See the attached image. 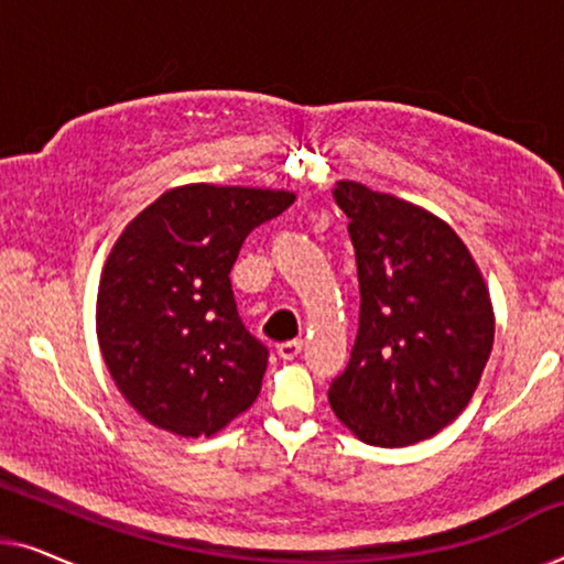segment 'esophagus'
Listing matches in <instances>:
<instances>
[{
    "label": "esophagus",
    "mask_w": 564,
    "mask_h": 564,
    "mask_svg": "<svg viewBox=\"0 0 564 564\" xmlns=\"http://www.w3.org/2000/svg\"><path fill=\"white\" fill-rule=\"evenodd\" d=\"M300 351H303V341H300V338H292V341H282L276 346V354H280L282 359H295Z\"/></svg>",
    "instance_id": "1"
}]
</instances>
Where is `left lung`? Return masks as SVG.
I'll list each match as a JSON object with an SVG mask.
<instances>
[{
  "instance_id": "1",
  "label": "left lung",
  "mask_w": 564,
  "mask_h": 564,
  "mask_svg": "<svg viewBox=\"0 0 564 564\" xmlns=\"http://www.w3.org/2000/svg\"><path fill=\"white\" fill-rule=\"evenodd\" d=\"M334 199L349 218L361 305L330 408L365 444L411 446L475 395L496 336L488 288L462 238L423 207L346 180Z\"/></svg>"
}]
</instances>
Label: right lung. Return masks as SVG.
<instances>
[{
	"label": "right lung",
	"instance_id": "1",
	"mask_svg": "<svg viewBox=\"0 0 564 564\" xmlns=\"http://www.w3.org/2000/svg\"><path fill=\"white\" fill-rule=\"evenodd\" d=\"M292 203L284 189L184 184L115 241L97 292L99 349L153 426L213 436L257 400L269 349L246 330L228 274L246 236Z\"/></svg>",
	"mask_w": 564,
	"mask_h": 564
}]
</instances>
